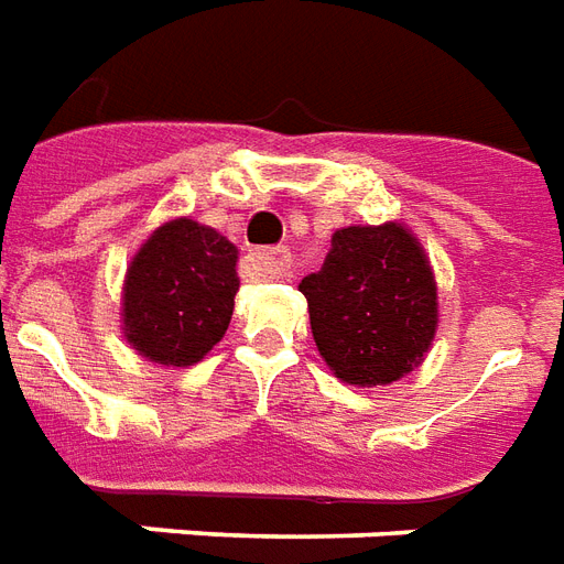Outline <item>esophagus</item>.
Returning <instances> with one entry per match:
<instances>
[{"instance_id": "34e87169", "label": "esophagus", "mask_w": 564, "mask_h": 564, "mask_svg": "<svg viewBox=\"0 0 564 564\" xmlns=\"http://www.w3.org/2000/svg\"><path fill=\"white\" fill-rule=\"evenodd\" d=\"M250 262L265 274V278H290L293 271V257L286 248H271V250H257Z\"/></svg>"}]
</instances>
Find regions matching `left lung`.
I'll return each mask as SVG.
<instances>
[{
  "instance_id": "obj_1",
  "label": "left lung",
  "mask_w": 564,
  "mask_h": 564,
  "mask_svg": "<svg viewBox=\"0 0 564 564\" xmlns=\"http://www.w3.org/2000/svg\"><path fill=\"white\" fill-rule=\"evenodd\" d=\"M299 290L316 349L346 386H391L433 346L440 295L431 257L398 220L337 229L323 269Z\"/></svg>"
}]
</instances>
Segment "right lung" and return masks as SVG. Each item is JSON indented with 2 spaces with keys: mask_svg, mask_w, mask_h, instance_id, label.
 <instances>
[{
  "mask_svg": "<svg viewBox=\"0 0 564 564\" xmlns=\"http://www.w3.org/2000/svg\"><path fill=\"white\" fill-rule=\"evenodd\" d=\"M239 248L218 229L173 218L133 253L122 283V335L137 356L191 367L227 335Z\"/></svg>",
  "mask_w": 564,
  "mask_h": 564,
  "instance_id": "add662e5",
  "label": "right lung"
}]
</instances>
